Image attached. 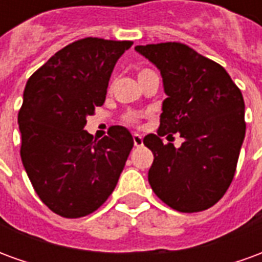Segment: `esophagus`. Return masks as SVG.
Instances as JSON below:
<instances>
[{"instance_id": "obj_1", "label": "esophagus", "mask_w": 262, "mask_h": 262, "mask_svg": "<svg viewBox=\"0 0 262 262\" xmlns=\"http://www.w3.org/2000/svg\"><path fill=\"white\" fill-rule=\"evenodd\" d=\"M133 143H135V146L139 147V146H142L143 144V137L140 135H133Z\"/></svg>"}]
</instances>
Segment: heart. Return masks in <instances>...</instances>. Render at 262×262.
<instances>
[{"label": "heart", "mask_w": 262, "mask_h": 262, "mask_svg": "<svg viewBox=\"0 0 262 262\" xmlns=\"http://www.w3.org/2000/svg\"><path fill=\"white\" fill-rule=\"evenodd\" d=\"M147 73H151L150 70H142L140 73H139V77H142V75L147 74ZM140 115L139 114H126L125 116H123V122H125L126 125H132V126H136L140 123Z\"/></svg>", "instance_id": "heart-1"}]
</instances>
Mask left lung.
Masks as SVG:
<instances>
[{
    "mask_svg": "<svg viewBox=\"0 0 262 262\" xmlns=\"http://www.w3.org/2000/svg\"><path fill=\"white\" fill-rule=\"evenodd\" d=\"M136 50L159 67L168 95L157 135L143 139L154 154L151 189L178 212L206 210L222 199L236 172L246 135L242 91L222 66L184 43ZM177 131L184 139L181 148L159 139Z\"/></svg>",
    "mask_w": 262,
    "mask_h": 262,
    "instance_id": "obj_1",
    "label": "left lung"
}]
</instances>
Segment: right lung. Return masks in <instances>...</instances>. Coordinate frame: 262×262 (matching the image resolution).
I'll list each match as a JSON object with an SVG mask.
<instances>
[{"label":"right lung","instance_id":"1","mask_svg":"<svg viewBox=\"0 0 262 262\" xmlns=\"http://www.w3.org/2000/svg\"><path fill=\"white\" fill-rule=\"evenodd\" d=\"M132 40L85 37L52 56L28 80L18 114L20 159L33 189L52 212L77 219L114 192L133 137L122 126L94 140L86 116L105 102L116 61Z\"/></svg>","mask_w":262,"mask_h":262}]
</instances>
